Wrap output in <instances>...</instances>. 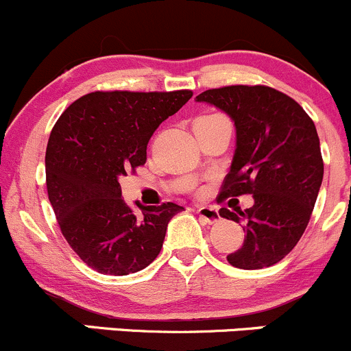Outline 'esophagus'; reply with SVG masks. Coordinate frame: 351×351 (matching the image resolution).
<instances>
[{
	"label": "esophagus",
	"instance_id": "1",
	"mask_svg": "<svg viewBox=\"0 0 351 351\" xmlns=\"http://www.w3.org/2000/svg\"><path fill=\"white\" fill-rule=\"evenodd\" d=\"M197 214L200 215L205 222H208V224H214V222H217L219 219H221V215H219V212L215 210L214 207H198Z\"/></svg>",
	"mask_w": 351,
	"mask_h": 351
}]
</instances>
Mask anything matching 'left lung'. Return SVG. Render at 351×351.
<instances>
[{
  "label": "left lung",
  "instance_id": "obj_1",
  "mask_svg": "<svg viewBox=\"0 0 351 351\" xmlns=\"http://www.w3.org/2000/svg\"><path fill=\"white\" fill-rule=\"evenodd\" d=\"M231 117L236 149L219 200L251 193L253 207L221 215L243 222L244 243L228 261L260 270L285 258L309 224L324 165L311 117L282 91L268 86H224L195 98Z\"/></svg>",
  "mask_w": 351,
  "mask_h": 351
}]
</instances>
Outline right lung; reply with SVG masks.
Here are the masks:
<instances>
[{
  "instance_id": "right-lung-1",
  "label": "right lung",
  "mask_w": 351,
  "mask_h": 351,
  "mask_svg": "<svg viewBox=\"0 0 351 351\" xmlns=\"http://www.w3.org/2000/svg\"><path fill=\"white\" fill-rule=\"evenodd\" d=\"M192 95L95 91L56 122L45 153L49 200L66 241L98 274L129 275L153 263L168 222L183 210L173 202L137 204L136 214L119 180L146 162L154 130Z\"/></svg>"
}]
</instances>
